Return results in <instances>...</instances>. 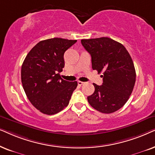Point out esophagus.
I'll return each mask as SVG.
<instances>
[{
  "label": "esophagus",
  "mask_w": 155,
  "mask_h": 155,
  "mask_svg": "<svg viewBox=\"0 0 155 155\" xmlns=\"http://www.w3.org/2000/svg\"><path fill=\"white\" fill-rule=\"evenodd\" d=\"M84 84V82H83V81H78V84H79V86H81V85H83Z\"/></svg>",
  "instance_id": "1"
}]
</instances>
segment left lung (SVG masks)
Instances as JSON below:
<instances>
[{"instance_id": "1", "label": "left lung", "mask_w": 155, "mask_h": 155, "mask_svg": "<svg viewBox=\"0 0 155 155\" xmlns=\"http://www.w3.org/2000/svg\"><path fill=\"white\" fill-rule=\"evenodd\" d=\"M81 44L91 56L92 69L103 72V84H94L95 91L88 96L94 109L111 113L125 104L133 92L136 73L130 55L120 42L108 38L81 40Z\"/></svg>"}]
</instances>
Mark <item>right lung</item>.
Returning <instances> with one entry per match:
<instances>
[{"instance_id":"obj_1","label":"right lung","mask_w":155,"mask_h":155,"mask_svg":"<svg viewBox=\"0 0 155 155\" xmlns=\"http://www.w3.org/2000/svg\"><path fill=\"white\" fill-rule=\"evenodd\" d=\"M76 40L51 38L40 41L22 63L21 81L31 104L41 113L54 115L69 104L77 81H67L59 73L64 67V54Z\"/></svg>"}]
</instances>
